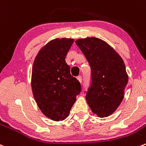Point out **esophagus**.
Segmentation results:
<instances>
[{
  "label": "esophagus",
  "instance_id": "esophagus-1",
  "mask_svg": "<svg viewBox=\"0 0 146 146\" xmlns=\"http://www.w3.org/2000/svg\"><path fill=\"white\" fill-rule=\"evenodd\" d=\"M77 79L78 80V81L80 82V83H81L82 80H83V78H82V76H78L77 77Z\"/></svg>",
  "mask_w": 146,
  "mask_h": 146
}]
</instances>
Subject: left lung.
Masks as SVG:
<instances>
[{"label":"left lung","instance_id":"8db88e82","mask_svg":"<svg viewBox=\"0 0 146 146\" xmlns=\"http://www.w3.org/2000/svg\"><path fill=\"white\" fill-rule=\"evenodd\" d=\"M76 45L91 69V84L86 98L92 112L104 118L118 108L128 81L125 63L106 42L97 38L78 39Z\"/></svg>","mask_w":146,"mask_h":146}]
</instances>
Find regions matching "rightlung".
I'll use <instances>...</instances> for the list:
<instances>
[{
  "label": "right lung",
  "instance_id": "1",
  "mask_svg": "<svg viewBox=\"0 0 146 146\" xmlns=\"http://www.w3.org/2000/svg\"><path fill=\"white\" fill-rule=\"evenodd\" d=\"M74 40L56 38L43 46L34 60L31 76L33 94L43 114L55 121L65 120L81 91L71 76L66 56Z\"/></svg>",
  "mask_w": 146,
  "mask_h": 146
}]
</instances>
